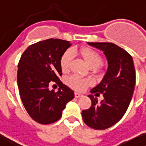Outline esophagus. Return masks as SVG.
Masks as SVG:
<instances>
[{"mask_svg": "<svg viewBox=\"0 0 146 146\" xmlns=\"http://www.w3.org/2000/svg\"><path fill=\"white\" fill-rule=\"evenodd\" d=\"M75 97L76 98H80V97H83V95L79 93V92H75Z\"/></svg>", "mask_w": 146, "mask_h": 146, "instance_id": "obj_1", "label": "esophagus"}]
</instances>
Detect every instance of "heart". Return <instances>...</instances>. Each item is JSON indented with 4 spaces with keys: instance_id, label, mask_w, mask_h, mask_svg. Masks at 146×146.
<instances>
[{
    "instance_id": "heart-1",
    "label": "heart",
    "mask_w": 146,
    "mask_h": 146,
    "mask_svg": "<svg viewBox=\"0 0 146 146\" xmlns=\"http://www.w3.org/2000/svg\"><path fill=\"white\" fill-rule=\"evenodd\" d=\"M75 54H80L90 68L98 67L102 63L101 56L96 50L92 48L84 47L80 50L75 49L72 50H66V52H64L60 60V66L63 72H67L69 70L71 60L73 59V55ZM66 83L70 87L76 90H84L90 86V80L89 79L83 78L76 75H72L68 77Z\"/></svg>"
}]
</instances>
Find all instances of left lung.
Here are the masks:
<instances>
[{"mask_svg":"<svg viewBox=\"0 0 146 146\" xmlns=\"http://www.w3.org/2000/svg\"><path fill=\"white\" fill-rule=\"evenodd\" d=\"M103 50L108 60V69L99 85L89 95L91 106L82 110L86 125L95 130H106L116 124L129 107L135 85V70L130 54L110 42H88ZM101 94L104 99L98 102Z\"/></svg>","mask_w":146,"mask_h":146,"instance_id":"8db88e82","label":"left lung"}]
</instances>
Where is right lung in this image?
<instances>
[{"instance_id": "add662e5", "label": "right lung", "mask_w": 146, "mask_h": 146, "mask_svg": "<svg viewBox=\"0 0 146 146\" xmlns=\"http://www.w3.org/2000/svg\"><path fill=\"white\" fill-rule=\"evenodd\" d=\"M71 44L60 39H48L27 47L18 63L17 85L23 106L38 123L57 121L66 105L74 98V91L64 85L60 60ZM56 83L57 92L48 87Z\"/></svg>"}]
</instances>
